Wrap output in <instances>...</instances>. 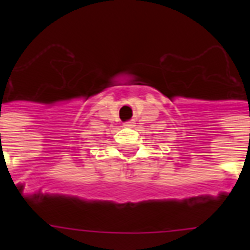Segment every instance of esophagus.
<instances>
[{
	"mask_svg": "<svg viewBox=\"0 0 250 250\" xmlns=\"http://www.w3.org/2000/svg\"><path fill=\"white\" fill-rule=\"evenodd\" d=\"M123 125H125V127H133V122H131V121L125 122V123Z\"/></svg>",
	"mask_w": 250,
	"mask_h": 250,
	"instance_id": "34e87169",
	"label": "esophagus"
}]
</instances>
